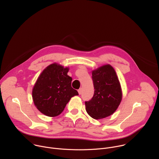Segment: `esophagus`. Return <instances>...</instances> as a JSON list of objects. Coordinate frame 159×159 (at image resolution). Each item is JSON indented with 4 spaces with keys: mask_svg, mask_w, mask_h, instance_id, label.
<instances>
[{
    "mask_svg": "<svg viewBox=\"0 0 159 159\" xmlns=\"http://www.w3.org/2000/svg\"><path fill=\"white\" fill-rule=\"evenodd\" d=\"M78 93H79V94L80 95L82 94V88H80V89L78 90Z\"/></svg>",
    "mask_w": 159,
    "mask_h": 159,
    "instance_id": "esophagus-1",
    "label": "esophagus"
}]
</instances>
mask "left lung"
I'll list each match as a JSON object with an SVG mask.
<instances>
[{
  "mask_svg": "<svg viewBox=\"0 0 159 159\" xmlns=\"http://www.w3.org/2000/svg\"><path fill=\"white\" fill-rule=\"evenodd\" d=\"M92 79L95 90L93 98L85 102L86 111L94 119H102L113 114L118 107L122 99L121 85L110 65L93 70Z\"/></svg>",
  "mask_w": 159,
  "mask_h": 159,
  "instance_id": "left-lung-1",
  "label": "left lung"
}]
</instances>
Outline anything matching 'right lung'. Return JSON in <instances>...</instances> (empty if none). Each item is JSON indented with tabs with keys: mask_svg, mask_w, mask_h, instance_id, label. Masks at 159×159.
Listing matches in <instances>:
<instances>
[{
	"mask_svg": "<svg viewBox=\"0 0 159 159\" xmlns=\"http://www.w3.org/2000/svg\"><path fill=\"white\" fill-rule=\"evenodd\" d=\"M69 68L54 63L45 69L38 78L32 96L34 105L44 115H60L71 98L79 93L71 86L72 79L67 75Z\"/></svg>",
	"mask_w": 159,
	"mask_h": 159,
	"instance_id": "1",
	"label": "right lung"
}]
</instances>
